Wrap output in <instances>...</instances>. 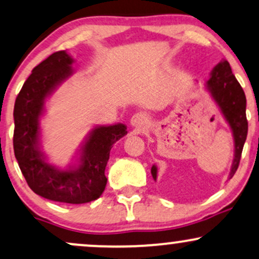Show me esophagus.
<instances>
[{
  "label": "esophagus",
  "mask_w": 259,
  "mask_h": 259,
  "mask_svg": "<svg viewBox=\"0 0 259 259\" xmlns=\"http://www.w3.org/2000/svg\"><path fill=\"white\" fill-rule=\"evenodd\" d=\"M130 124H132L133 126L140 127V129H142V127L147 126L148 119H147V117H146V114L135 113L132 117V119H130Z\"/></svg>",
  "instance_id": "esophagus-1"
}]
</instances>
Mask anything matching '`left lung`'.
<instances>
[{
  "label": "left lung",
  "instance_id": "1",
  "mask_svg": "<svg viewBox=\"0 0 259 259\" xmlns=\"http://www.w3.org/2000/svg\"><path fill=\"white\" fill-rule=\"evenodd\" d=\"M206 88L217 105L220 106L229 126L232 127L235 146L234 160H233L232 170L229 174V179H232L239 167L242 148H244L246 136H247L248 123L246 119V96L227 60L221 61L219 65L214 66L210 79L206 83ZM151 172L153 179L157 180L155 165L152 166Z\"/></svg>",
  "mask_w": 259,
  "mask_h": 259
}]
</instances>
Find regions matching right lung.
Instances as JSON below:
<instances>
[{"label": "right lung", "instance_id": "add662e5", "mask_svg": "<svg viewBox=\"0 0 259 259\" xmlns=\"http://www.w3.org/2000/svg\"><path fill=\"white\" fill-rule=\"evenodd\" d=\"M73 59L65 51L55 52L32 70L14 105L13 147L27 185L36 194L53 201L84 204L105 191V169L113 143L126 134L124 124L96 126L82 148L74 169L59 170L39 151V117L47 96L72 74Z\"/></svg>", "mask_w": 259, "mask_h": 259}]
</instances>
